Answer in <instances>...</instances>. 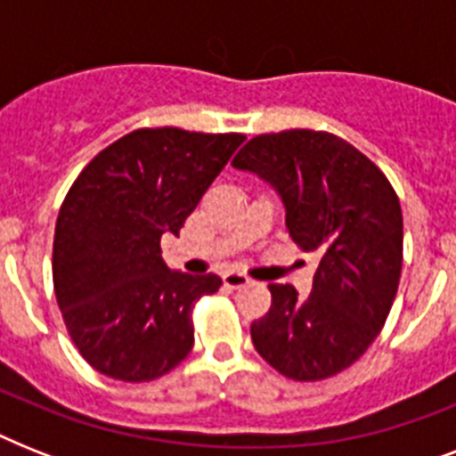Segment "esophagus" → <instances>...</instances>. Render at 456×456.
<instances>
[{
  "label": "esophagus",
  "mask_w": 456,
  "mask_h": 456,
  "mask_svg": "<svg viewBox=\"0 0 456 456\" xmlns=\"http://www.w3.org/2000/svg\"><path fill=\"white\" fill-rule=\"evenodd\" d=\"M222 281H224L227 289H241V286L250 284V279L246 277V274H241V272H227V274L222 277Z\"/></svg>",
  "instance_id": "esophagus-1"
}]
</instances>
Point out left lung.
<instances>
[{
  "instance_id": "8db88e82",
  "label": "left lung",
  "mask_w": 456,
  "mask_h": 456,
  "mask_svg": "<svg viewBox=\"0 0 456 456\" xmlns=\"http://www.w3.org/2000/svg\"><path fill=\"white\" fill-rule=\"evenodd\" d=\"M277 186L293 243L319 256L310 296L270 284L272 307L250 324L272 369L314 383L360 360L381 333L403 274V208L376 163L338 134H257L232 160Z\"/></svg>"
}]
</instances>
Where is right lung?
Here are the masks:
<instances>
[{
  "label": "right lung",
  "mask_w": 456,
  "mask_h": 456,
  "mask_svg": "<svg viewBox=\"0 0 456 456\" xmlns=\"http://www.w3.org/2000/svg\"><path fill=\"white\" fill-rule=\"evenodd\" d=\"M243 139L142 127L96 153L68 189L53 232V291L89 367L144 383L191 353L193 305L222 279L167 270L160 236L179 234Z\"/></svg>",
  "instance_id": "1"
}]
</instances>
